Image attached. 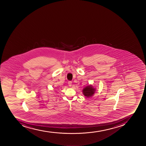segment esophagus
<instances>
[{
	"instance_id": "1",
	"label": "esophagus",
	"mask_w": 146,
	"mask_h": 146,
	"mask_svg": "<svg viewBox=\"0 0 146 146\" xmlns=\"http://www.w3.org/2000/svg\"><path fill=\"white\" fill-rule=\"evenodd\" d=\"M68 86H72V82L71 81H68Z\"/></svg>"
}]
</instances>
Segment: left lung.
I'll return each mask as SVG.
<instances>
[{
  "instance_id": "1",
  "label": "left lung",
  "mask_w": 146,
  "mask_h": 146,
  "mask_svg": "<svg viewBox=\"0 0 146 146\" xmlns=\"http://www.w3.org/2000/svg\"><path fill=\"white\" fill-rule=\"evenodd\" d=\"M96 89L92 86V85H89L86 86L83 90V93L86 97H89L92 96L94 94Z\"/></svg>"
}]
</instances>
